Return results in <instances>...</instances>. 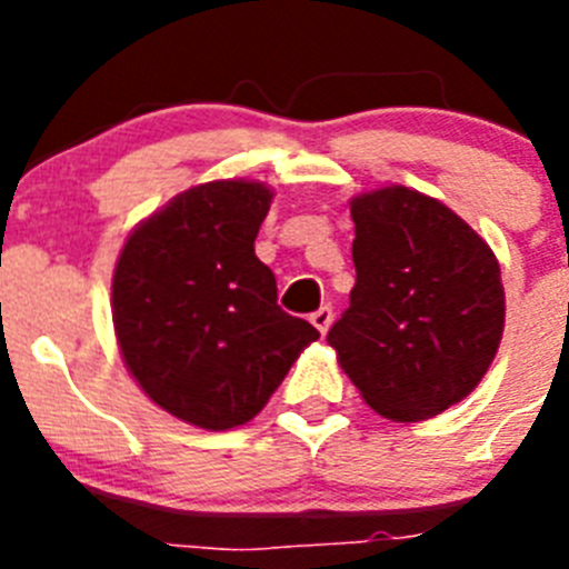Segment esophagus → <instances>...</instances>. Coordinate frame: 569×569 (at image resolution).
Segmentation results:
<instances>
[{"mask_svg": "<svg viewBox=\"0 0 569 569\" xmlns=\"http://www.w3.org/2000/svg\"><path fill=\"white\" fill-rule=\"evenodd\" d=\"M310 321H313V328L319 330L321 336H325L330 330V325H333V310H330V308H319L313 316H310Z\"/></svg>", "mask_w": 569, "mask_h": 569, "instance_id": "esophagus-1", "label": "esophagus"}]
</instances>
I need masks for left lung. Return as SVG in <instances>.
Listing matches in <instances>:
<instances>
[{
    "mask_svg": "<svg viewBox=\"0 0 569 569\" xmlns=\"http://www.w3.org/2000/svg\"><path fill=\"white\" fill-rule=\"evenodd\" d=\"M350 213L356 284L330 347L376 413L433 419L476 390L499 350V261L465 219L419 190L361 193Z\"/></svg>",
    "mask_w": 569,
    "mask_h": 569,
    "instance_id": "8db88e82",
    "label": "left lung"
}]
</instances>
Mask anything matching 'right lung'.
<instances>
[{"instance_id":"right-lung-1","label":"right lung","mask_w":569,"mask_h":569,"mask_svg":"<svg viewBox=\"0 0 569 569\" xmlns=\"http://www.w3.org/2000/svg\"><path fill=\"white\" fill-rule=\"evenodd\" d=\"M273 190L228 179L144 219L113 270V328L130 376L176 419L230 430L253 419L319 330L276 305L253 241Z\"/></svg>"}]
</instances>
